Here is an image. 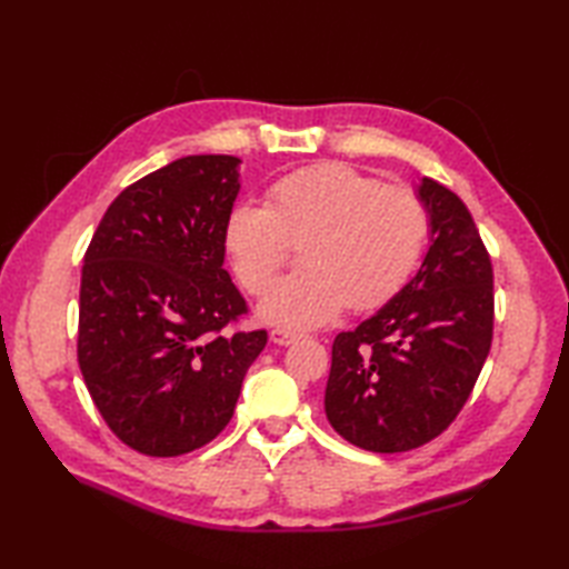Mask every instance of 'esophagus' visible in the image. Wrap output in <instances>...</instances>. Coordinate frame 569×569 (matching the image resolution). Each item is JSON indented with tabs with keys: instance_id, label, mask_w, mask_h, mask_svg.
Segmentation results:
<instances>
[{
	"instance_id": "obj_1",
	"label": "esophagus",
	"mask_w": 569,
	"mask_h": 569,
	"mask_svg": "<svg viewBox=\"0 0 569 569\" xmlns=\"http://www.w3.org/2000/svg\"><path fill=\"white\" fill-rule=\"evenodd\" d=\"M300 340V332H293V330H286V328H276L271 332V342L273 345H281V347H288Z\"/></svg>"
}]
</instances>
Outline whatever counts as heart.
<instances>
[{
	"label": "heart",
	"instance_id": "b5f03b06",
	"mask_svg": "<svg viewBox=\"0 0 569 569\" xmlns=\"http://www.w3.org/2000/svg\"><path fill=\"white\" fill-rule=\"evenodd\" d=\"M428 234V204L413 188L328 161L273 180L266 204H234L224 249L241 288L263 296L290 244H299L305 269L271 289L261 316L300 330L335 320L347 306L365 312L389 303L418 266Z\"/></svg>",
	"mask_w": 569,
	"mask_h": 569
}]
</instances>
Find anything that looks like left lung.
<instances>
[{"instance_id":"1","label":"left lung","mask_w":569,"mask_h":569,"mask_svg":"<svg viewBox=\"0 0 569 569\" xmlns=\"http://www.w3.org/2000/svg\"><path fill=\"white\" fill-rule=\"evenodd\" d=\"M432 244L416 278L377 316L340 332L325 389L330 426L369 452H408L452 426L493 337V269L467 204L420 186Z\"/></svg>"}]
</instances>
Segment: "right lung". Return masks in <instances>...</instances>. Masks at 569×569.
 <instances>
[{"instance_id": "add662e5", "label": "right lung", "mask_w": 569, "mask_h": 569, "mask_svg": "<svg viewBox=\"0 0 569 569\" xmlns=\"http://www.w3.org/2000/svg\"><path fill=\"white\" fill-rule=\"evenodd\" d=\"M239 159L186 156L124 188L84 251L78 365L119 440L149 457L208 445L269 340L224 271Z\"/></svg>"}]
</instances>
